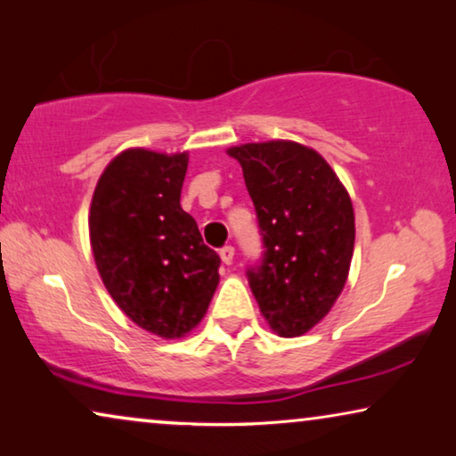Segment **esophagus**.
<instances>
[{
  "label": "esophagus",
  "instance_id": "1",
  "mask_svg": "<svg viewBox=\"0 0 456 456\" xmlns=\"http://www.w3.org/2000/svg\"><path fill=\"white\" fill-rule=\"evenodd\" d=\"M220 257H222V261H224V264H226V265L232 264V259H234V247H230V245L222 247V248H220Z\"/></svg>",
  "mask_w": 456,
  "mask_h": 456
}]
</instances>
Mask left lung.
Returning <instances> with one entry per match:
<instances>
[{
  "label": "left lung",
  "mask_w": 456,
  "mask_h": 456,
  "mask_svg": "<svg viewBox=\"0 0 456 456\" xmlns=\"http://www.w3.org/2000/svg\"><path fill=\"white\" fill-rule=\"evenodd\" d=\"M239 159L264 255L247 267L273 332L292 338L328 315L345 289L354 247L351 197L328 161L292 141L248 142Z\"/></svg>",
  "instance_id": "8db88e82"
}]
</instances>
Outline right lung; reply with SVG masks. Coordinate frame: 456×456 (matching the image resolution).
Segmentation results:
<instances>
[{
  "label": "right lung",
  "instance_id": "right-lung-1",
  "mask_svg": "<svg viewBox=\"0 0 456 456\" xmlns=\"http://www.w3.org/2000/svg\"><path fill=\"white\" fill-rule=\"evenodd\" d=\"M189 155L128 149L93 192L97 270L118 307L147 332L180 338L203 320L220 282V255L180 208Z\"/></svg>",
  "mask_w": 456,
  "mask_h": 456
}]
</instances>
